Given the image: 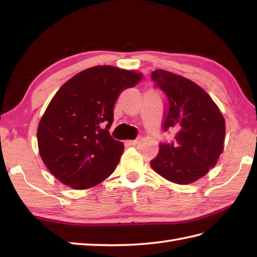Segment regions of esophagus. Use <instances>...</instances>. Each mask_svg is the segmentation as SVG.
Returning a JSON list of instances; mask_svg holds the SVG:
<instances>
[{"label":"esophagus","instance_id":"obj_1","mask_svg":"<svg viewBox=\"0 0 257 257\" xmlns=\"http://www.w3.org/2000/svg\"><path fill=\"white\" fill-rule=\"evenodd\" d=\"M140 143V139H136V140H129L127 141L128 146H137Z\"/></svg>","mask_w":257,"mask_h":257}]
</instances>
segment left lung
<instances>
[{
  "mask_svg": "<svg viewBox=\"0 0 257 257\" xmlns=\"http://www.w3.org/2000/svg\"><path fill=\"white\" fill-rule=\"evenodd\" d=\"M151 79L166 98L163 132H173L172 143H161L150 166L173 183L189 184L214 168L223 152L225 120L212 98L193 81L163 69Z\"/></svg>",
  "mask_w": 257,
  "mask_h": 257,
  "instance_id": "8db88e82",
  "label": "left lung"
}]
</instances>
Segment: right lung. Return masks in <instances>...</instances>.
<instances>
[{"instance_id":"right-lung-1","label":"right lung","mask_w":257,"mask_h":257,"mask_svg":"<svg viewBox=\"0 0 257 257\" xmlns=\"http://www.w3.org/2000/svg\"><path fill=\"white\" fill-rule=\"evenodd\" d=\"M141 78L140 73L103 65L83 70L59 88L37 129L41 158L54 177L84 190L114 171L123 151V144L109 134L114 103Z\"/></svg>"}]
</instances>
